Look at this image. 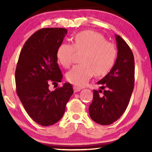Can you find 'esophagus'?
I'll return each instance as SVG.
<instances>
[{
	"label": "esophagus",
	"instance_id": "esophagus-1",
	"mask_svg": "<svg viewBox=\"0 0 152 152\" xmlns=\"http://www.w3.org/2000/svg\"><path fill=\"white\" fill-rule=\"evenodd\" d=\"M81 90V88H80V87H78V86H74V92H78V91H80Z\"/></svg>",
	"mask_w": 152,
	"mask_h": 152
}]
</instances>
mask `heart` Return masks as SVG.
<instances>
[{"mask_svg":"<svg viewBox=\"0 0 152 152\" xmlns=\"http://www.w3.org/2000/svg\"><path fill=\"white\" fill-rule=\"evenodd\" d=\"M83 53L82 64L74 66L66 74L70 83L83 86L94 74L104 76L114 66L116 61V47L108 42L103 35L93 31H85L74 36L73 44L62 43L57 49V59L65 68L72 64L75 53Z\"/></svg>","mask_w":152,"mask_h":152,"instance_id":"heart-1","label":"heart"}]
</instances>
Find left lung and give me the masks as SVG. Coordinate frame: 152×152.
Returning a JSON list of instances; mask_svg holds the SVG:
<instances>
[{
  "label": "left lung",
  "mask_w": 152,
  "mask_h": 152,
  "mask_svg": "<svg viewBox=\"0 0 152 152\" xmlns=\"http://www.w3.org/2000/svg\"><path fill=\"white\" fill-rule=\"evenodd\" d=\"M116 36L117 58L111 70L97 82L102 92L94 90V98L88 108L90 117L101 125H109L122 116L128 106L134 86V58L124 40ZM105 89L104 90V88Z\"/></svg>",
  "instance_id": "8db88e82"
}]
</instances>
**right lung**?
Returning <instances> with one entry per match:
<instances>
[{
	"label": "right lung",
	"instance_id": "obj_1",
	"mask_svg": "<svg viewBox=\"0 0 152 152\" xmlns=\"http://www.w3.org/2000/svg\"><path fill=\"white\" fill-rule=\"evenodd\" d=\"M67 32L62 28L36 31L24 43L15 69L19 99L30 117L43 126L53 125L62 118L74 93L69 83L53 91L48 89L50 82L62 81L56 52Z\"/></svg>",
	"mask_w": 152,
	"mask_h": 152
}]
</instances>
